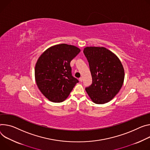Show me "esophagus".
Wrapping results in <instances>:
<instances>
[{"label": "esophagus", "mask_w": 150, "mask_h": 150, "mask_svg": "<svg viewBox=\"0 0 150 150\" xmlns=\"http://www.w3.org/2000/svg\"><path fill=\"white\" fill-rule=\"evenodd\" d=\"M79 80L80 82H82V81H83V77H80L79 78Z\"/></svg>", "instance_id": "1"}]
</instances>
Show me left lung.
Listing matches in <instances>:
<instances>
[{
	"label": "left lung",
	"mask_w": 150,
	"mask_h": 150,
	"mask_svg": "<svg viewBox=\"0 0 150 150\" xmlns=\"http://www.w3.org/2000/svg\"><path fill=\"white\" fill-rule=\"evenodd\" d=\"M84 54L90 66L92 84L86 90L96 104L112 100L120 90L125 79L121 62L112 52L105 47H87Z\"/></svg>",
	"instance_id": "left-lung-1"
}]
</instances>
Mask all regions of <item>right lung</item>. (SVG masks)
<instances>
[{"label": "right lung", "instance_id": "obj_1", "mask_svg": "<svg viewBox=\"0 0 150 150\" xmlns=\"http://www.w3.org/2000/svg\"><path fill=\"white\" fill-rule=\"evenodd\" d=\"M81 51L66 44L52 46L39 57L35 66L36 83L44 96L53 102H62L78 83L72 75L71 61Z\"/></svg>", "mask_w": 150, "mask_h": 150}]
</instances>
